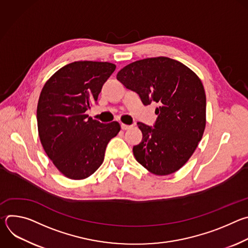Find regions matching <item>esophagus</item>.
<instances>
[{"label":"esophagus","instance_id":"1","mask_svg":"<svg viewBox=\"0 0 248 248\" xmlns=\"http://www.w3.org/2000/svg\"><path fill=\"white\" fill-rule=\"evenodd\" d=\"M121 127H122V129H124V130H126V129H129V128H131L132 127V125L130 124H121Z\"/></svg>","mask_w":248,"mask_h":248}]
</instances>
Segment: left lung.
I'll use <instances>...</instances> for the list:
<instances>
[{"label": "left lung", "mask_w": 248, "mask_h": 248, "mask_svg": "<svg viewBox=\"0 0 248 248\" xmlns=\"http://www.w3.org/2000/svg\"><path fill=\"white\" fill-rule=\"evenodd\" d=\"M117 79L137 93L143 105L158 104L153 126L137 123L143 136L132 149L136 161L158 175L180 170L196 149L206 124L201 80L186 65L167 57L131 62Z\"/></svg>", "instance_id": "left-lung-1"}]
</instances>
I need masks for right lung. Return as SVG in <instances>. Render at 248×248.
<instances>
[{
  "label": "right lung",
  "mask_w": 248,
  "mask_h": 248,
  "mask_svg": "<svg viewBox=\"0 0 248 248\" xmlns=\"http://www.w3.org/2000/svg\"><path fill=\"white\" fill-rule=\"evenodd\" d=\"M115 69L107 62H74L55 73L41 91L37 106L41 143L68 179L83 180L95 172L109 141L121 130L118 122L102 124L86 115Z\"/></svg>",
  "instance_id": "obj_1"
}]
</instances>
